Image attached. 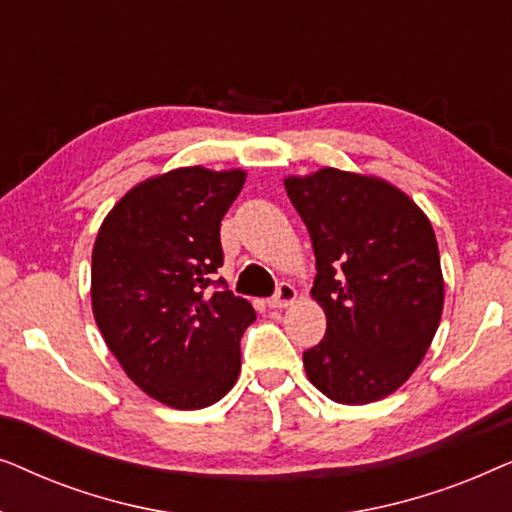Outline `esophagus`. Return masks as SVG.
Wrapping results in <instances>:
<instances>
[{
	"instance_id": "esophagus-1",
	"label": "esophagus",
	"mask_w": 512,
	"mask_h": 512,
	"mask_svg": "<svg viewBox=\"0 0 512 512\" xmlns=\"http://www.w3.org/2000/svg\"><path fill=\"white\" fill-rule=\"evenodd\" d=\"M293 300H296V289H293L291 284L282 282V284L277 286L275 296H272V298L268 300V305H270V307H286V305H291Z\"/></svg>"
}]
</instances>
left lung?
Wrapping results in <instances>:
<instances>
[{"label": "left lung", "instance_id": "1", "mask_svg": "<svg viewBox=\"0 0 512 512\" xmlns=\"http://www.w3.org/2000/svg\"><path fill=\"white\" fill-rule=\"evenodd\" d=\"M284 186L310 230L312 296L326 312L305 373L335 403L380 401L422 363L443 314L431 221L396 186L335 167Z\"/></svg>", "mask_w": 512, "mask_h": 512}]
</instances>
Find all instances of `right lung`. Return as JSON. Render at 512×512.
I'll return each instance as SVG.
<instances>
[{"instance_id":"obj_1","label":"right lung","mask_w":512,"mask_h":512,"mask_svg":"<svg viewBox=\"0 0 512 512\" xmlns=\"http://www.w3.org/2000/svg\"><path fill=\"white\" fill-rule=\"evenodd\" d=\"M242 186V170L181 167L123 195L97 233V326L130 380L170 408H207L240 375L256 312L216 270L221 219Z\"/></svg>"}]
</instances>
